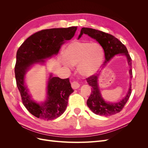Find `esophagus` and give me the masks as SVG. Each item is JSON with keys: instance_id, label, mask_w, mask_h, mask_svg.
Instances as JSON below:
<instances>
[{"instance_id": "obj_1", "label": "esophagus", "mask_w": 148, "mask_h": 148, "mask_svg": "<svg viewBox=\"0 0 148 148\" xmlns=\"http://www.w3.org/2000/svg\"><path fill=\"white\" fill-rule=\"evenodd\" d=\"M71 87H72V88L75 89H78L80 86V84L77 82H73L72 83H71Z\"/></svg>"}]
</instances>
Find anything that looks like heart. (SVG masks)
I'll return each instance as SVG.
<instances>
[{"label":"heart","mask_w":148,"mask_h":148,"mask_svg":"<svg viewBox=\"0 0 148 148\" xmlns=\"http://www.w3.org/2000/svg\"><path fill=\"white\" fill-rule=\"evenodd\" d=\"M104 56V50L98 43L74 41L65 48L64 57L60 58V62L67 68L78 65L79 73L90 77L99 70Z\"/></svg>","instance_id":"1"}]
</instances>
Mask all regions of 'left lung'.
Listing matches in <instances>:
<instances>
[{
	"mask_svg": "<svg viewBox=\"0 0 148 148\" xmlns=\"http://www.w3.org/2000/svg\"><path fill=\"white\" fill-rule=\"evenodd\" d=\"M88 34L100 44L104 49L105 53V61L104 65L106 66L110 60L115 55L120 54L127 57L128 64L130 66L129 73L132 78V59L130 56L127 47L119 40L110 34L92 28H82L78 39L83 34ZM99 75H92L86 78L87 82L91 86V92L87 101V105L91 110L95 114L102 116H110L120 112L128 101L132 93V84H130L128 91L122 100L116 103L107 102L102 97L98 85Z\"/></svg>",
	"mask_w": 148,
	"mask_h": 148,
	"instance_id": "left-lung-1",
	"label": "left lung"
}]
</instances>
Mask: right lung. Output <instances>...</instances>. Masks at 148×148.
<instances>
[{"label":"right lung","mask_w":148,"mask_h":148,"mask_svg":"<svg viewBox=\"0 0 148 148\" xmlns=\"http://www.w3.org/2000/svg\"><path fill=\"white\" fill-rule=\"evenodd\" d=\"M77 26L39 31L26 39L18 49L15 66L16 86L22 102L36 117L45 120L57 119L68 105L69 96L74 91L69 78L61 79L50 74L47 85V98L44 102L34 101L25 85V75L34 64H44L45 59L57 55L65 42L72 38Z\"/></svg>","instance_id":"1"}]
</instances>
